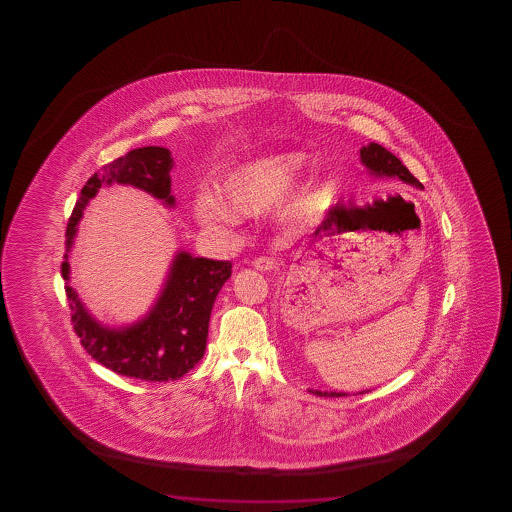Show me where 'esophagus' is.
I'll use <instances>...</instances> for the list:
<instances>
[{
  "label": "esophagus",
  "instance_id": "1",
  "mask_svg": "<svg viewBox=\"0 0 512 512\" xmlns=\"http://www.w3.org/2000/svg\"><path fill=\"white\" fill-rule=\"evenodd\" d=\"M276 266H278V262L273 257H257L253 260V267L259 271H271Z\"/></svg>",
  "mask_w": 512,
  "mask_h": 512
}]
</instances>
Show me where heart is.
Instances as JSON below:
<instances>
[{
  "instance_id": "b5f03b06",
  "label": "heart",
  "mask_w": 512,
  "mask_h": 512,
  "mask_svg": "<svg viewBox=\"0 0 512 512\" xmlns=\"http://www.w3.org/2000/svg\"><path fill=\"white\" fill-rule=\"evenodd\" d=\"M301 169L297 154L271 155L231 169L217 185L215 197L204 196L196 203L203 224L217 225L238 215H253L273 208L285 197ZM322 208V194L313 187L302 189L288 206V215L308 218Z\"/></svg>"
}]
</instances>
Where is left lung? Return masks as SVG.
Wrapping results in <instances>:
<instances>
[{
    "mask_svg": "<svg viewBox=\"0 0 512 512\" xmlns=\"http://www.w3.org/2000/svg\"><path fill=\"white\" fill-rule=\"evenodd\" d=\"M360 159L364 162L365 168L369 169L371 175L379 176V178H383V176L399 178L402 182L411 183L414 187L423 189L420 180H416L411 175V171L402 164L399 157H395L390 150H386L378 143H369V145L360 148ZM327 224H329V220H327ZM327 224H323V227L316 229L315 234H318L322 229H327ZM309 392L320 395V397H346L348 395V393L343 392H318V390H309Z\"/></svg>",
    "mask_w": 512,
    "mask_h": 512,
    "instance_id": "obj_1",
    "label": "left lung"
}]
</instances>
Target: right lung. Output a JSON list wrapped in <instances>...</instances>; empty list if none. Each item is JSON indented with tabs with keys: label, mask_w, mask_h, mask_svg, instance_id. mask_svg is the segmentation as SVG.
Returning <instances> with one entry per match:
<instances>
[{
	"label": "right lung",
	"mask_w": 512,
	"mask_h": 512,
	"mask_svg": "<svg viewBox=\"0 0 512 512\" xmlns=\"http://www.w3.org/2000/svg\"><path fill=\"white\" fill-rule=\"evenodd\" d=\"M171 168L173 159L168 148L143 147L108 162L99 173H94L80 190V197L68 220L66 253L61 264V274L66 280L64 290L70 302L71 323L85 351L106 369L143 381L182 378L203 358L211 308L220 288L231 276V262L178 253L166 285L150 313L134 325L110 329L87 313L77 292L68 285V252L85 206L98 194L103 183L133 185L173 206Z\"/></svg>",
	"instance_id": "1"
}]
</instances>
